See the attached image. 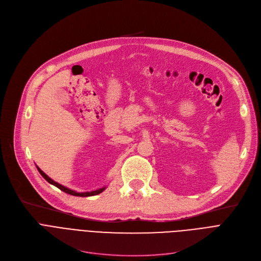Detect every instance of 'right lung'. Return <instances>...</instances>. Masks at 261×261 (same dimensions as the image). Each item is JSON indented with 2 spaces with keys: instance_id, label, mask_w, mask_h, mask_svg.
<instances>
[{
  "instance_id": "add662e5",
  "label": "right lung",
  "mask_w": 261,
  "mask_h": 261,
  "mask_svg": "<svg viewBox=\"0 0 261 261\" xmlns=\"http://www.w3.org/2000/svg\"><path fill=\"white\" fill-rule=\"evenodd\" d=\"M37 169H38V171L40 172V174L42 175V176L44 177V179H45L49 184H51V185H54V186L58 187L60 190L64 191V193H66V194H68V195H72V196H76V197H92V196H96V195H99V194H101L102 191L107 188V187L105 186V187H101V188H99V189H96V190H92V191H84V193H78V191H75V190H73V189H70V188H67V187H65V186H63V185H61V184L57 183V182H55L54 180H51V179H50V177H49L47 174H45L42 170H41L38 166H37Z\"/></svg>"
}]
</instances>
